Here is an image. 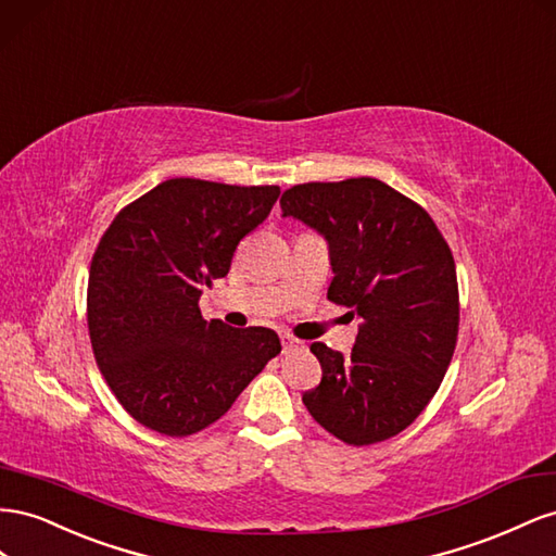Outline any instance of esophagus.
Listing matches in <instances>:
<instances>
[{
  "instance_id": "1",
  "label": "esophagus",
  "mask_w": 556,
  "mask_h": 556,
  "mask_svg": "<svg viewBox=\"0 0 556 556\" xmlns=\"http://www.w3.org/2000/svg\"><path fill=\"white\" fill-rule=\"evenodd\" d=\"M281 346H283V354H291V352H295V349H303L305 344L293 336H281Z\"/></svg>"
}]
</instances>
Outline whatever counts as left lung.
<instances>
[{
	"mask_svg": "<svg viewBox=\"0 0 556 556\" xmlns=\"http://www.w3.org/2000/svg\"><path fill=\"white\" fill-rule=\"evenodd\" d=\"M279 204L326 237L328 300L361 319L349 356L309 346L324 375L303 393L305 407L346 445L399 435L431 403L456 346L450 244L415 200L372 177L298 184Z\"/></svg>",
	"mask_w": 556,
	"mask_h": 556,
	"instance_id": "8db88e82",
	"label": "left lung"
}]
</instances>
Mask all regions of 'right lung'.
Instances as JSON below:
<instances>
[{"label": "right lung", "mask_w": 556, "mask_h": 556, "mask_svg": "<svg viewBox=\"0 0 556 556\" xmlns=\"http://www.w3.org/2000/svg\"><path fill=\"white\" fill-rule=\"evenodd\" d=\"M279 193V186L167 179L102 235L88 275L92 354L141 426L169 438L202 431L281 352L275 330L204 321L198 305Z\"/></svg>", "instance_id": "1"}]
</instances>
